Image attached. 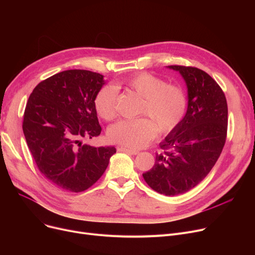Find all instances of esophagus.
Returning a JSON list of instances; mask_svg holds the SVG:
<instances>
[{"label": "esophagus", "mask_w": 255, "mask_h": 255, "mask_svg": "<svg viewBox=\"0 0 255 255\" xmlns=\"http://www.w3.org/2000/svg\"><path fill=\"white\" fill-rule=\"evenodd\" d=\"M118 150L120 152H124V153H128L130 155H137L139 152L136 151V150H131V149H128V148H125V146H119Z\"/></svg>", "instance_id": "1"}]
</instances>
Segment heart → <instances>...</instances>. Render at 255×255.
Returning a JSON list of instances; mask_svg holds the SVG:
<instances>
[{
	"label": "heart",
	"mask_w": 255,
	"mask_h": 255,
	"mask_svg": "<svg viewBox=\"0 0 255 255\" xmlns=\"http://www.w3.org/2000/svg\"><path fill=\"white\" fill-rule=\"evenodd\" d=\"M125 84L142 97L137 119L122 120L109 129L111 141L130 149H140L148 144L157 134L175 130L185 117L187 98L184 90L150 73H138L125 80ZM118 91L114 86L103 87L96 95L95 109L104 120H113L116 116Z\"/></svg>",
	"instance_id": "heart-1"
}]
</instances>
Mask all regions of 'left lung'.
<instances>
[{"instance_id": "left-lung-1", "label": "left lung", "mask_w": 255, "mask_h": 255, "mask_svg": "<svg viewBox=\"0 0 255 255\" xmlns=\"http://www.w3.org/2000/svg\"><path fill=\"white\" fill-rule=\"evenodd\" d=\"M187 87V111L180 125L160 142L154 166L142 177L151 188L171 196L191 190L215 165L225 143L227 103L221 88L194 67L166 66Z\"/></svg>"}]
</instances>
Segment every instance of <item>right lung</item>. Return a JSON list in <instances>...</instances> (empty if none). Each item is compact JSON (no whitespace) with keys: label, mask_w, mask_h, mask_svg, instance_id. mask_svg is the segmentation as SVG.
<instances>
[{"label":"right lung","mask_w":255,"mask_h":255,"mask_svg":"<svg viewBox=\"0 0 255 255\" xmlns=\"http://www.w3.org/2000/svg\"><path fill=\"white\" fill-rule=\"evenodd\" d=\"M104 76L88 70H66L40 83L26 103L22 130L42 175L71 192L88 189L103 175L113 145L84 143L101 133L95 98Z\"/></svg>","instance_id":"right-lung-1"}]
</instances>
